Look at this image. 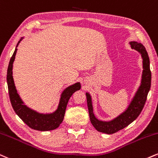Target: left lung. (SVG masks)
<instances>
[{
  "instance_id": "obj_1",
  "label": "left lung",
  "mask_w": 158,
  "mask_h": 158,
  "mask_svg": "<svg viewBox=\"0 0 158 158\" xmlns=\"http://www.w3.org/2000/svg\"><path fill=\"white\" fill-rule=\"evenodd\" d=\"M131 48L140 53L143 59V73L140 87L135 94L133 98L131 101L130 105L123 113L110 121H103L98 120L94 114L92 98L90 94L86 93L87 107L90 122L96 130L98 132L106 134H113L118 131L122 130L135 120L141 113L146 103L148 93L151 87L152 74L150 71L149 58L145 47L141 43L135 41L130 42Z\"/></svg>"
}]
</instances>
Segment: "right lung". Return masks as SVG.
<instances>
[{
  "mask_svg": "<svg viewBox=\"0 0 158 158\" xmlns=\"http://www.w3.org/2000/svg\"><path fill=\"white\" fill-rule=\"evenodd\" d=\"M23 39V37H22L17 44L14 54H13L12 56L10 59V61H9L8 70H7L6 80L11 104H12L13 109H14L17 115L30 128L39 131L55 130L60 126V123L63 121L66 107H67L68 102L70 98L76 91L80 90L81 85L79 82H77L64 89L61 94L60 103H59L57 109L52 113H39L36 112L35 110L30 109L27 106L25 105L23 102L18 94L12 76L13 62L15 61V55H16L17 50H18L17 47L18 46L19 43Z\"/></svg>",
  "mask_w": 158,
  "mask_h": 158,
  "instance_id": "add662e5",
  "label": "right lung"
}]
</instances>
